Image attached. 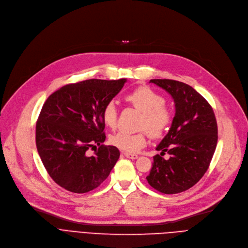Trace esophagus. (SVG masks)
<instances>
[{"label": "esophagus", "instance_id": "34e87169", "mask_svg": "<svg viewBox=\"0 0 248 248\" xmlns=\"http://www.w3.org/2000/svg\"><path fill=\"white\" fill-rule=\"evenodd\" d=\"M125 157L129 158V159H137L138 158V155L136 154H130V153H123Z\"/></svg>", "mask_w": 248, "mask_h": 248}]
</instances>
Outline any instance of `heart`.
Instances as JSON below:
<instances>
[{
  "mask_svg": "<svg viewBox=\"0 0 248 248\" xmlns=\"http://www.w3.org/2000/svg\"><path fill=\"white\" fill-rule=\"evenodd\" d=\"M125 99L130 104L142 112L140 128L147 129L153 138H161L168 131L173 114L166 107L163 96L149 88L140 86L129 92ZM102 118L109 128H115L118 121V109L114 101H109L102 111ZM147 142L146 130L137 133H128L120 131L110 137V143L126 153H135L143 148Z\"/></svg>",
  "mask_w": 248,
  "mask_h": 248,
  "instance_id": "heart-1",
  "label": "heart"
}]
</instances>
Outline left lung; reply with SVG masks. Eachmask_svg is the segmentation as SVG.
<instances>
[{"mask_svg": "<svg viewBox=\"0 0 248 248\" xmlns=\"http://www.w3.org/2000/svg\"><path fill=\"white\" fill-rule=\"evenodd\" d=\"M151 83L168 92L175 103V116L166 136L156 147L146 177L150 186L164 194L183 192L207 171L217 145V123L212 107L191 86L169 79ZM167 152L170 158L162 155Z\"/></svg>", "mask_w": 248, "mask_h": 248, "instance_id": "obj_1", "label": "left lung"}]
</instances>
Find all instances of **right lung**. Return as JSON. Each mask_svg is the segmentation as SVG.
<instances>
[{"mask_svg": "<svg viewBox=\"0 0 248 248\" xmlns=\"http://www.w3.org/2000/svg\"><path fill=\"white\" fill-rule=\"evenodd\" d=\"M126 79H91L68 84L51 94L36 124V145L51 178L74 193H86L103 182L119 159L115 146H105L104 106ZM99 146L94 155L86 151Z\"/></svg>", "mask_w": 248, "mask_h": 248, "instance_id": "add662e5", "label": "right lung"}]
</instances>
